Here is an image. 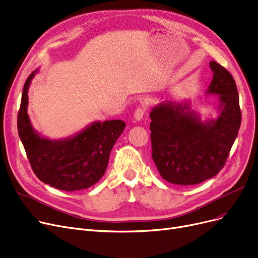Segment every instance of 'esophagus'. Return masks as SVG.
Returning a JSON list of instances; mask_svg holds the SVG:
<instances>
[{"instance_id": "esophagus-1", "label": "esophagus", "mask_w": 258, "mask_h": 258, "mask_svg": "<svg viewBox=\"0 0 258 258\" xmlns=\"http://www.w3.org/2000/svg\"><path fill=\"white\" fill-rule=\"evenodd\" d=\"M145 112H146V108L145 107H138L135 112H134V119L136 121H140L144 119V116H145Z\"/></svg>"}]
</instances>
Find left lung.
<instances>
[{"mask_svg": "<svg viewBox=\"0 0 258 258\" xmlns=\"http://www.w3.org/2000/svg\"><path fill=\"white\" fill-rule=\"evenodd\" d=\"M207 95H218L215 119L202 120L191 101L161 102L150 112L152 158L161 177L175 185H196L218 174L241 123L236 83L216 61Z\"/></svg>", "mask_w": 258, "mask_h": 258, "instance_id": "left-lung-1", "label": "left lung"}]
</instances>
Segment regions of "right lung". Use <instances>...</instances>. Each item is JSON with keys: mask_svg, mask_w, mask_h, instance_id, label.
Returning a JSON list of instances; mask_svg holds the SVG:
<instances>
[{"mask_svg": "<svg viewBox=\"0 0 258 258\" xmlns=\"http://www.w3.org/2000/svg\"><path fill=\"white\" fill-rule=\"evenodd\" d=\"M38 70L24 84L18 113V134L32 169L41 182L54 188L64 191L89 188L104 175L110 151L126 124L122 120L94 121L67 138L41 136L27 113V92Z\"/></svg>", "mask_w": 258, "mask_h": 258, "instance_id": "right-lung-1", "label": "right lung"}]
</instances>
